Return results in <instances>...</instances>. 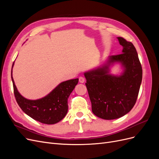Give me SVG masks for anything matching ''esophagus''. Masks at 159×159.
Instances as JSON below:
<instances>
[{
    "label": "esophagus",
    "mask_w": 159,
    "mask_h": 159,
    "mask_svg": "<svg viewBox=\"0 0 159 159\" xmlns=\"http://www.w3.org/2000/svg\"><path fill=\"white\" fill-rule=\"evenodd\" d=\"M79 81L80 83H84L85 81V78L82 76H80L79 77Z\"/></svg>",
    "instance_id": "34e87169"
}]
</instances>
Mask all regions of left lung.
<instances>
[{
  "mask_svg": "<svg viewBox=\"0 0 159 159\" xmlns=\"http://www.w3.org/2000/svg\"><path fill=\"white\" fill-rule=\"evenodd\" d=\"M117 38L123 47L122 54L111 56L107 66L84 74L92 111L106 120L121 117L132 109L143 77L141 64L133 43L123 37ZM115 61L121 62L124 66L121 76L108 74V66Z\"/></svg>",
  "mask_w": 159,
  "mask_h": 159,
  "instance_id": "left-lung-1",
  "label": "left lung"
}]
</instances>
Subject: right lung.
<instances>
[{"mask_svg":"<svg viewBox=\"0 0 159 159\" xmlns=\"http://www.w3.org/2000/svg\"><path fill=\"white\" fill-rule=\"evenodd\" d=\"M14 63L12 66V71ZM14 94L22 110L36 121L42 123L55 124L63 119L68 112V99L78 79L70 80L59 84L46 97L38 100L27 99L19 93L14 84L11 71Z\"/></svg>","mask_w":159,"mask_h":159,"instance_id":"right-lung-1","label":"right lung"}]
</instances>
